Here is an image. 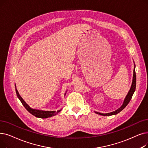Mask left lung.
<instances>
[{"label":"left lung","instance_id":"obj_1","mask_svg":"<svg viewBox=\"0 0 148 148\" xmlns=\"http://www.w3.org/2000/svg\"><path fill=\"white\" fill-rule=\"evenodd\" d=\"M135 68H136V65L134 64V73H133V79H132V85L131 86V88L130 89L129 92H128L127 95L126 96V97L124 100L123 103L121 105V107H120L118 110H115V111L110 112V113H106V114H103L98 112H95L96 114L101 115H104V116H110V115H115L120 112H121L123 109L127 105V104L129 103L132 95L134 94V92H135V90H136V71H135Z\"/></svg>","mask_w":148,"mask_h":148}]
</instances>
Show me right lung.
Masks as SVG:
<instances>
[{"mask_svg": "<svg viewBox=\"0 0 148 148\" xmlns=\"http://www.w3.org/2000/svg\"><path fill=\"white\" fill-rule=\"evenodd\" d=\"M16 92L17 95V97L20 100V101L22 102V105L24 106V107L26 108V110L29 112L31 113L32 115H34L35 117H38V118H41V119H46V118H48V117H53L54 115H56L57 114H58L60 111L59 110L57 111H42V110H35V109H33L29 107V106L28 105H27L26 103L23 99L21 97V96L19 95L18 92L16 89ZM66 93L65 94V95Z\"/></svg>", "mask_w": 148, "mask_h": 148, "instance_id": "1", "label": "right lung"}]
</instances>
